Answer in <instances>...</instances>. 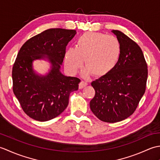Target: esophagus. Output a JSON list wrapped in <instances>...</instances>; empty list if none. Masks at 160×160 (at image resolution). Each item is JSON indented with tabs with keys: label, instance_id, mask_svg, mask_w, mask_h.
<instances>
[{
	"label": "esophagus",
	"instance_id": "34e87169",
	"mask_svg": "<svg viewBox=\"0 0 160 160\" xmlns=\"http://www.w3.org/2000/svg\"><path fill=\"white\" fill-rule=\"evenodd\" d=\"M87 84H87V82H85V81H84V80H82L79 84V88H80V89H83V88L84 87H86Z\"/></svg>",
	"mask_w": 160,
	"mask_h": 160
}]
</instances>
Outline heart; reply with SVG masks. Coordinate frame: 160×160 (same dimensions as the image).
<instances>
[{"label": "heart", "instance_id": "1", "mask_svg": "<svg viewBox=\"0 0 160 160\" xmlns=\"http://www.w3.org/2000/svg\"><path fill=\"white\" fill-rule=\"evenodd\" d=\"M120 53V42L115 36L87 32L78 38L76 48L67 50L65 66L70 73L75 74L82 67L84 60V77L92 73L97 77L104 76L116 65Z\"/></svg>", "mask_w": 160, "mask_h": 160}]
</instances>
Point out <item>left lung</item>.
Wrapping results in <instances>:
<instances>
[{
	"mask_svg": "<svg viewBox=\"0 0 160 160\" xmlns=\"http://www.w3.org/2000/svg\"><path fill=\"white\" fill-rule=\"evenodd\" d=\"M120 42L121 53L109 73L91 82L96 94L90 102L93 114L114 123L134 113L146 91L147 64L138 44L118 30H112Z\"/></svg>",
	"mask_w": 160,
	"mask_h": 160,
	"instance_id": "left-lung-1",
	"label": "left lung"
}]
</instances>
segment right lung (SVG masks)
<instances>
[{"instance_id": "add662e5", "label": "right lung", "mask_w": 160, "mask_h": 160, "mask_svg": "<svg viewBox=\"0 0 160 160\" xmlns=\"http://www.w3.org/2000/svg\"><path fill=\"white\" fill-rule=\"evenodd\" d=\"M76 33L73 29H47L25 42L17 55L12 69L13 91L23 111L33 120L45 122L58 116L67 107L70 93L78 89L79 78L60 71L66 47ZM45 56L52 69L47 76H38L32 62Z\"/></svg>"}]
</instances>
